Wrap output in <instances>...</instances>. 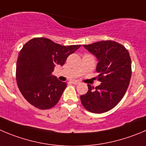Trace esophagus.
I'll return each mask as SVG.
<instances>
[{
    "label": "esophagus",
    "instance_id": "34e87169",
    "mask_svg": "<svg viewBox=\"0 0 146 146\" xmlns=\"http://www.w3.org/2000/svg\"><path fill=\"white\" fill-rule=\"evenodd\" d=\"M72 84H78L79 83H80V82L76 81V80H72Z\"/></svg>",
    "mask_w": 146,
    "mask_h": 146
}]
</instances>
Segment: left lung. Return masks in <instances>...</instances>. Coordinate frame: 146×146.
I'll list each match as a JSON object with an SVG mask.
<instances>
[{
    "instance_id": "obj_1",
    "label": "left lung",
    "mask_w": 146,
    "mask_h": 146,
    "mask_svg": "<svg viewBox=\"0 0 146 146\" xmlns=\"http://www.w3.org/2000/svg\"><path fill=\"white\" fill-rule=\"evenodd\" d=\"M98 59L96 71L101 84L95 88L90 84L88 92L80 96L86 110L102 113L112 109L125 94L131 77V59L122 44L114 41H102L83 45Z\"/></svg>"
}]
</instances>
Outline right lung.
I'll use <instances>...</instances> for the list:
<instances>
[{"label": "right lung", "mask_w": 146, "mask_h": 146, "mask_svg": "<svg viewBox=\"0 0 146 146\" xmlns=\"http://www.w3.org/2000/svg\"><path fill=\"white\" fill-rule=\"evenodd\" d=\"M81 45L65 46L46 38H34L24 44L19 52L16 78L25 99L41 110L57 104L66 83L52 74L56 66H63L68 56Z\"/></svg>", "instance_id": "1"}]
</instances>
